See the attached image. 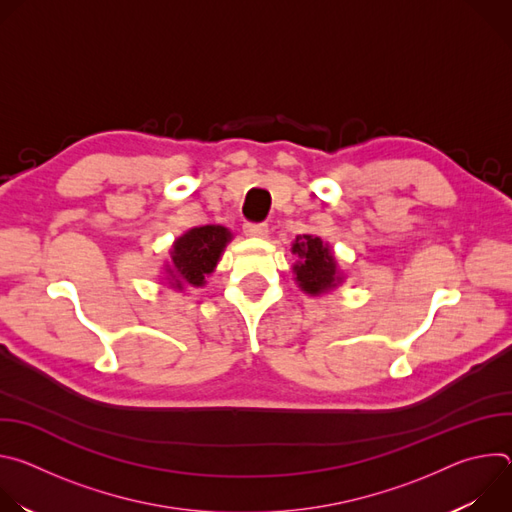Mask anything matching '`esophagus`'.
I'll return each instance as SVG.
<instances>
[{"label":"esophagus","instance_id":"esophagus-1","mask_svg":"<svg viewBox=\"0 0 512 512\" xmlns=\"http://www.w3.org/2000/svg\"><path fill=\"white\" fill-rule=\"evenodd\" d=\"M243 231L247 237H265L267 235V225L265 223H245Z\"/></svg>","mask_w":512,"mask_h":512}]
</instances>
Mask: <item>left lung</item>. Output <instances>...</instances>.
<instances>
[{"label": "left lung", "instance_id": "obj_1", "mask_svg": "<svg viewBox=\"0 0 512 512\" xmlns=\"http://www.w3.org/2000/svg\"><path fill=\"white\" fill-rule=\"evenodd\" d=\"M291 253L296 255L294 273L302 291L310 296H320L332 291L342 283V273L338 271L336 257L328 243L314 235H298Z\"/></svg>", "mask_w": 512, "mask_h": 512}]
</instances>
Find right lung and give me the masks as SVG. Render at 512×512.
Masks as SVG:
<instances>
[{
    "mask_svg": "<svg viewBox=\"0 0 512 512\" xmlns=\"http://www.w3.org/2000/svg\"><path fill=\"white\" fill-rule=\"evenodd\" d=\"M231 239V231L221 225L196 227L178 237L170 251L172 265H166L170 287L184 289L186 285H204V277L214 271Z\"/></svg>",
    "mask_w": 512,
    "mask_h": 512,
    "instance_id": "add662e5",
    "label": "right lung"
}]
</instances>
